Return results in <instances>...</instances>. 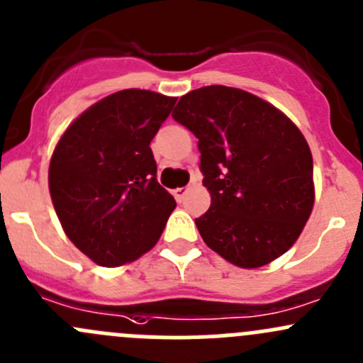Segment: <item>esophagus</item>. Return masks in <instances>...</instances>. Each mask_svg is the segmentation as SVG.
I'll use <instances>...</instances> for the list:
<instances>
[{
	"label": "esophagus",
	"instance_id": "obj_1",
	"mask_svg": "<svg viewBox=\"0 0 363 363\" xmlns=\"http://www.w3.org/2000/svg\"><path fill=\"white\" fill-rule=\"evenodd\" d=\"M186 193H188V188H177V189H174L175 200H177V202H182V200H184Z\"/></svg>",
	"mask_w": 363,
	"mask_h": 363
}]
</instances>
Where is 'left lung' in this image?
Returning a JSON list of instances; mask_svg holds the SVG:
<instances>
[{
    "label": "left lung",
    "mask_w": 363,
    "mask_h": 363,
    "mask_svg": "<svg viewBox=\"0 0 363 363\" xmlns=\"http://www.w3.org/2000/svg\"><path fill=\"white\" fill-rule=\"evenodd\" d=\"M199 138L211 208L195 219L203 242L240 269L284 255L314 205L313 155L302 131L269 101L226 86L184 94L172 112Z\"/></svg>",
    "instance_id": "1"
}]
</instances>
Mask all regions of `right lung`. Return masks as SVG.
Returning a JSON list of instances; mask_svg holds the SVG:
<instances>
[{
    "label": "right lung",
    "instance_id": "add662e5",
    "mask_svg": "<svg viewBox=\"0 0 363 363\" xmlns=\"http://www.w3.org/2000/svg\"><path fill=\"white\" fill-rule=\"evenodd\" d=\"M177 98L124 89L67 128L49 164L61 226L101 267L135 262L156 246L175 200L156 179L151 140Z\"/></svg>",
    "mask_w": 363,
    "mask_h": 363
}]
</instances>
